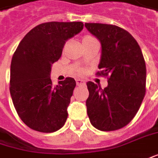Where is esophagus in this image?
<instances>
[{"label": "esophagus", "mask_w": 158, "mask_h": 158, "mask_svg": "<svg viewBox=\"0 0 158 158\" xmlns=\"http://www.w3.org/2000/svg\"><path fill=\"white\" fill-rule=\"evenodd\" d=\"M76 84H77L78 86H84V85H85V81L81 80V79H77V80H76Z\"/></svg>", "instance_id": "1"}]
</instances>
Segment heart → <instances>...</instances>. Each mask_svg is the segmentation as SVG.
<instances>
[{
    "mask_svg": "<svg viewBox=\"0 0 158 158\" xmlns=\"http://www.w3.org/2000/svg\"><path fill=\"white\" fill-rule=\"evenodd\" d=\"M88 38H90V37H85V39H88ZM85 39H84V40H85ZM77 74H78V75H82V74H83V73H82L81 71H78V72H77Z\"/></svg>",
    "mask_w": 158,
    "mask_h": 158,
    "instance_id": "b5f03b06",
    "label": "heart"
}]
</instances>
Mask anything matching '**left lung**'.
I'll use <instances>...</instances> for the list:
<instances>
[{"label":"left lung","instance_id":"8db88e82","mask_svg":"<svg viewBox=\"0 0 158 158\" xmlns=\"http://www.w3.org/2000/svg\"><path fill=\"white\" fill-rule=\"evenodd\" d=\"M87 30L101 42L102 53L96 75L107 77L102 89L87 82V114L91 124L103 131L123 128L133 119L145 95L146 65L137 40L119 27L85 23Z\"/></svg>","mask_w":158,"mask_h":158}]
</instances>
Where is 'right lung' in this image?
<instances>
[{
	"mask_svg": "<svg viewBox=\"0 0 158 158\" xmlns=\"http://www.w3.org/2000/svg\"><path fill=\"white\" fill-rule=\"evenodd\" d=\"M83 27L80 21L42 23L26 34L16 48L9 90L18 115L32 130L54 132L65 124L76 82L68 77L53 86L51 66L61 57L65 41Z\"/></svg>",
	"mask_w": 158,
	"mask_h": 158,
	"instance_id": "right-lung-1",
	"label": "right lung"
}]
</instances>
